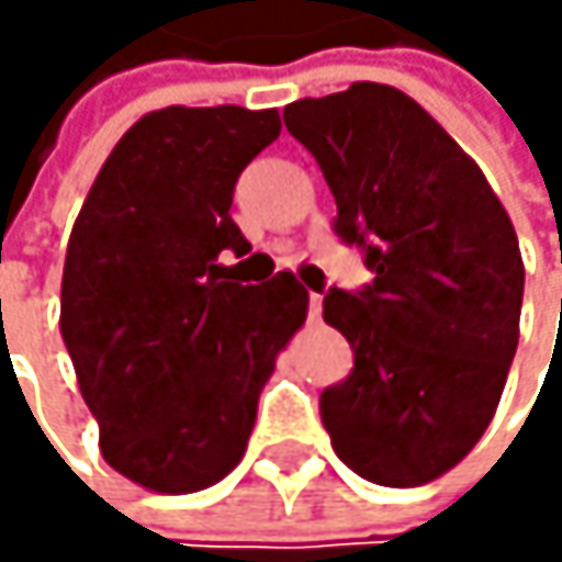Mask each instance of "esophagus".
<instances>
[{
    "instance_id": "34e87169",
    "label": "esophagus",
    "mask_w": 562,
    "mask_h": 562,
    "mask_svg": "<svg viewBox=\"0 0 562 562\" xmlns=\"http://www.w3.org/2000/svg\"><path fill=\"white\" fill-rule=\"evenodd\" d=\"M319 306H323V296L310 293V319H319Z\"/></svg>"
}]
</instances>
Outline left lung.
Masks as SVG:
<instances>
[{
    "label": "left lung",
    "mask_w": 562,
    "mask_h": 562,
    "mask_svg": "<svg viewBox=\"0 0 562 562\" xmlns=\"http://www.w3.org/2000/svg\"><path fill=\"white\" fill-rule=\"evenodd\" d=\"M337 202V235L374 283L330 290L323 319L353 347L323 391L330 445L360 479L412 488L456 469L499 407L519 344L522 256L482 168L418 100L350 83L283 111Z\"/></svg>",
    "instance_id": "left-lung-1"
}]
</instances>
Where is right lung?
I'll use <instances>...</instances> for the list:
<instances>
[{"label": "right lung", "mask_w": 562, "mask_h": 562, "mask_svg": "<svg viewBox=\"0 0 562 562\" xmlns=\"http://www.w3.org/2000/svg\"><path fill=\"white\" fill-rule=\"evenodd\" d=\"M276 137L272 106L150 111L106 155L74 222L63 344L106 465L150 492H199L243 462L276 357L306 323L293 272L243 286L218 262L249 252L232 191Z\"/></svg>", "instance_id": "right-lung-1"}]
</instances>
